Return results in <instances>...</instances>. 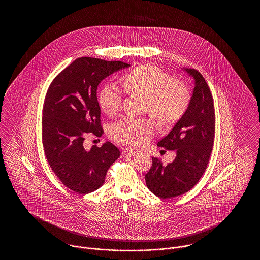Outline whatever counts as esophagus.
Wrapping results in <instances>:
<instances>
[{"label": "esophagus", "instance_id": "34e87169", "mask_svg": "<svg viewBox=\"0 0 260 260\" xmlns=\"http://www.w3.org/2000/svg\"><path fill=\"white\" fill-rule=\"evenodd\" d=\"M124 155L126 157H135L137 155V153L135 151H132V150H124Z\"/></svg>", "mask_w": 260, "mask_h": 260}]
</instances>
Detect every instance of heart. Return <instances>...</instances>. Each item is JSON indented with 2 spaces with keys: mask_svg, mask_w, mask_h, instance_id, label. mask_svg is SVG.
I'll list each match as a JSON object with an SVG mask.
<instances>
[{
  "mask_svg": "<svg viewBox=\"0 0 260 260\" xmlns=\"http://www.w3.org/2000/svg\"><path fill=\"white\" fill-rule=\"evenodd\" d=\"M122 83L126 89L146 96L144 110L162 124H174L180 120L191 101L190 90L182 82L174 80L173 75L152 64L128 71ZM98 100L102 112L112 117L120 111L123 96L119 87L106 84L99 90ZM155 129L156 124L152 119L125 117L112 124L109 133L117 143L140 148L148 142Z\"/></svg>",
  "mask_w": 260,
  "mask_h": 260,
  "instance_id": "1",
  "label": "heart"
}]
</instances>
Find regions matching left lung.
Masks as SVG:
<instances>
[{
	"instance_id": "1",
	"label": "left lung",
	"mask_w": 260,
	"mask_h": 260,
	"mask_svg": "<svg viewBox=\"0 0 260 260\" xmlns=\"http://www.w3.org/2000/svg\"><path fill=\"white\" fill-rule=\"evenodd\" d=\"M185 70L195 79L189 107L170 134L158 142L160 147L175 150L176 157L167 166L153 157L145 174L149 190L161 199L180 196L198 183L214 142L215 114L210 87L199 71Z\"/></svg>"
}]
</instances>
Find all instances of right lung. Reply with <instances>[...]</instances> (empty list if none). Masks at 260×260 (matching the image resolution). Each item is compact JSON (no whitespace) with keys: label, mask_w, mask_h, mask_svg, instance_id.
<instances>
[{"label":"right lung","mask_w":260,"mask_h":260,"mask_svg":"<svg viewBox=\"0 0 260 260\" xmlns=\"http://www.w3.org/2000/svg\"><path fill=\"white\" fill-rule=\"evenodd\" d=\"M122 61L80 57L50 83L42 118V141L47 160L62 184L78 194H87L104 183L107 171L120 157L111 142L84 148L88 134L100 136L103 128L96 98L99 83L128 67Z\"/></svg>","instance_id":"add662e5"}]
</instances>
